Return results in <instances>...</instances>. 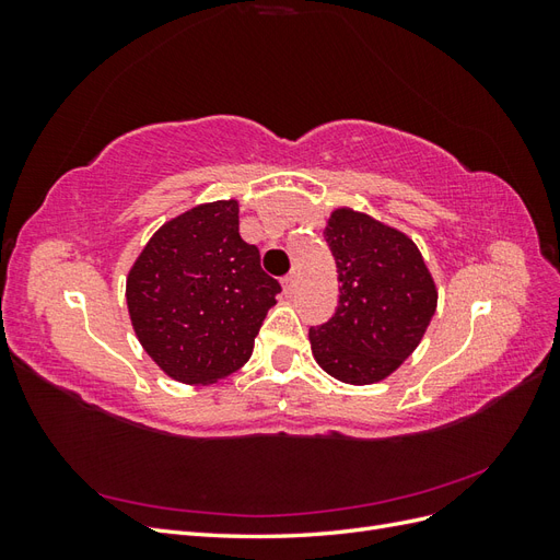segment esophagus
<instances>
[{"instance_id": "obj_1", "label": "esophagus", "mask_w": 560, "mask_h": 560, "mask_svg": "<svg viewBox=\"0 0 560 560\" xmlns=\"http://www.w3.org/2000/svg\"><path fill=\"white\" fill-rule=\"evenodd\" d=\"M294 280H296V276H294V273H290V276H284V278H282L284 294H292V292H294Z\"/></svg>"}]
</instances>
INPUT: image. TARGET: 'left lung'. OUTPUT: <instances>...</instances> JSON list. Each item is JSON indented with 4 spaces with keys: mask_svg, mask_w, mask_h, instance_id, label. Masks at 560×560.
<instances>
[{
    "mask_svg": "<svg viewBox=\"0 0 560 560\" xmlns=\"http://www.w3.org/2000/svg\"><path fill=\"white\" fill-rule=\"evenodd\" d=\"M325 241L338 270V306L311 327V348L329 376L369 385L418 348L436 308V287L416 243L369 214L334 210Z\"/></svg>",
    "mask_w": 560,
    "mask_h": 560,
    "instance_id": "obj_1",
    "label": "left lung"
}]
</instances>
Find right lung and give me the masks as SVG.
<instances>
[{
	"label": "right lung",
	"mask_w": 560,
	"mask_h": 560,
	"mask_svg": "<svg viewBox=\"0 0 560 560\" xmlns=\"http://www.w3.org/2000/svg\"><path fill=\"white\" fill-rule=\"evenodd\" d=\"M282 287L241 238L238 200H217L163 224L128 273L126 299L142 348L167 376L217 383L252 354Z\"/></svg>",
	"instance_id": "1"
}]
</instances>
